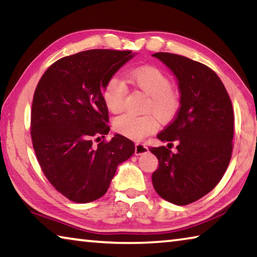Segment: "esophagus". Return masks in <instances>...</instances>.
Segmentation results:
<instances>
[{
	"mask_svg": "<svg viewBox=\"0 0 257 257\" xmlns=\"http://www.w3.org/2000/svg\"><path fill=\"white\" fill-rule=\"evenodd\" d=\"M147 152H149V149H147L144 144H142V143H137V144L135 145V154L136 155L145 154Z\"/></svg>",
	"mask_w": 257,
	"mask_h": 257,
	"instance_id": "34e87169",
	"label": "esophagus"
}]
</instances>
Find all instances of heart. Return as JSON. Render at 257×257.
I'll list each match as a JSON object with an SVG mask.
<instances>
[{
	"mask_svg": "<svg viewBox=\"0 0 257 257\" xmlns=\"http://www.w3.org/2000/svg\"><path fill=\"white\" fill-rule=\"evenodd\" d=\"M130 84L147 95L145 111L142 115L125 113L114 120V129L119 134L139 141L158 129V119L169 122L175 119L181 106L180 95L171 88V81L163 71L155 67L135 68L127 73ZM127 87L118 77H111L103 86L102 96L106 107L113 113L123 110ZM153 111V113H151Z\"/></svg>",
	"mask_w": 257,
	"mask_h": 257,
	"instance_id": "1",
	"label": "heart"
}]
</instances>
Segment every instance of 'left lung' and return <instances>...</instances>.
Instances as JSON below:
<instances>
[{
    "instance_id": "obj_1",
    "label": "left lung",
    "mask_w": 257,
    "mask_h": 257,
    "mask_svg": "<svg viewBox=\"0 0 257 257\" xmlns=\"http://www.w3.org/2000/svg\"><path fill=\"white\" fill-rule=\"evenodd\" d=\"M154 58L176 76L181 106L158 138L177 142V153L151 147L159 160L152 175L154 189L165 201L187 205L219 184L232 153L233 110L224 85L205 64L186 56L159 52Z\"/></svg>"
}]
</instances>
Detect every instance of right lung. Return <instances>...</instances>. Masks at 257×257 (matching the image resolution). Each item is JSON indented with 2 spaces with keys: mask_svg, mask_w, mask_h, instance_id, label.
Instances as JSON below:
<instances>
[{
  "mask_svg": "<svg viewBox=\"0 0 257 257\" xmlns=\"http://www.w3.org/2000/svg\"><path fill=\"white\" fill-rule=\"evenodd\" d=\"M134 55L89 50L64 56L47 69L35 90L30 122L35 153L47 180L72 202L102 197L118 165L135 153L134 143L122 135L102 141L110 132L103 86Z\"/></svg>",
  "mask_w": 257,
  "mask_h": 257,
  "instance_id": "1",
  "label": "right lung"
}]
</instances>
